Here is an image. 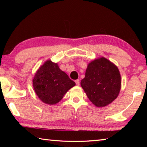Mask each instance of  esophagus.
Returning <instances> with one entry per match:
<instances>
[{
  "mask_svg": "<svg viewBox=\"0 0 147 147\" xmlns=\"http://www.w3.org/2000/svg\"><path fill=\"white\" fill-rule=\"evenodd\" d=\"M75 83L76 84V86H79L80 85V80L78 79H77L75 80Z\"/></svg>",
  "mask_w": 147,
  "mask_h": 147,
  "instance_id": "esophagus-1",
  "label": "esophagus"
}]
</instances>
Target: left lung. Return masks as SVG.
<instances>
[{"label": "left lung", "instance_id": "left-lung-1", "mask_svg": "<svg viewBox=\"0 0 147 147\" xmlns=\"http://www.w3.org/2000/svg\"><path fill=\"white\" fill-rule=\"evenodd\" d=\"M81 86L96 107H104L115 100L121 88V78L115 64L101 57L88 64Z\"/></svg>", "mask_w": 147, "mask_h": 147}]
</instances>
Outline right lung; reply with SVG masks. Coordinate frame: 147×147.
Wrapping results in <instances>:
<instances>
[{
  "instance_id": "obj_1",
  "label": "right lung",
  "mask_w": 147,
  "mask_h": 147,
  "mask_svg": "<svg viewBox=\"0 0 147 147\" xmlns=\"http://www.w3.org/2000/svg\"><path fill=\"white\" fill-rule=\"evenodd\" d=\"M75 82L59 68L57 63L46 61L37 71L33 79V87L39 99L53 105L60 101L64 94Z\"/></svg>"
}]
</instances>
